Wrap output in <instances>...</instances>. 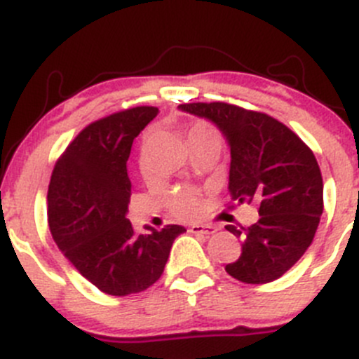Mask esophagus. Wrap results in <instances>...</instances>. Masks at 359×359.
<instances>
[{
  "instance_id": "1",
  "label": "esophagus",
  "mask_w": 359,
  "mask_h": 359,
  "mask_svg": "<svg viewBox=\"0 0 359 359\" xmlns=\"http://www.w3.org/2000/svg\"><path fill=\"white\" fill-rule=\"evenodd\" d=\"M189 233L193 234H203V236H212V234L217 233L215 226H203V224H194V226L189 227Z\"/></svg>"
}]
</instances>
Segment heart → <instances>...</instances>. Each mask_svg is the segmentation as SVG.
<instances>
[{"mask_svg":"<svg viewBox=\"0 0 359 359\" xmlns=\"http://www.w3.org/2000/svg\"><path fill=\"white\" fill-rule=\"evenodd\" d=\"M217 135L215 130L210 128V126L203 125V123H198L187 133V142L194 137H212ZM140 168H146V159L144 156L140 158ZM168 205L172 208V212L175 215L182 217V219H194V217L200 213V201H198V196L191 189H186V187H179V189H173L172 193L168 194Z\"/></svg>","mask_w":359,"mask_h":359,"instance_id":"1","label":"heart"}]
</instances>
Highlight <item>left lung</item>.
Listing matches in <instances>:
<instances>
[{
	"instance_id": "8db88e82",
	"label": "left lung",
	"mask_w": 359,
	"mask_h": 359,
	"mask_svg": "<svg viewBox=\"0 0 359 359\" xmlns=\"http://www.w3.org/2000/svg\"><path fill=\"white\" fill-rule=\"evenodd\" d=\"M179 109L208 119L226 137L231 200L259 203L260 217L248 229L226 226L241 238V255L227 264V274L252 285L278 280L313 243L323 213V179L313 151L264 112L226 102Z\"/></svg>"
}]
</instances>
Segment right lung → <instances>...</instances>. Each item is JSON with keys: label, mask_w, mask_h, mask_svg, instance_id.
<instances>
[{"label": "right lung", "mask_w": 359, "mask_h": 359, "mask_svg": "<svg viewBox=\"0 0 359 359\" xmlns=\"http://www.w3.org/2000/svg\"><path fill=\"white\" fill-rule=\"evenodd\" d=\"M158 107L119 111L86 126L67 146L48 186V226L57 247L83 278L107 295L139 293L156 283L182 226L133 233L126 219L133 139Z\"/></svg>", "instance_id": "1"}]
</instances>
